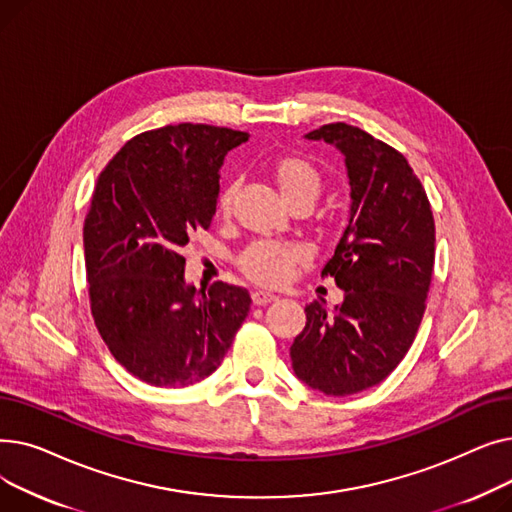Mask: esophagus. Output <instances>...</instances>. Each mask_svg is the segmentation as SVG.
I'll list each match as a JSON object with an SVG mask.
<instances>
[{
  "label": "esophagus",
  "mask_w": 512,
  "mask_h": 512,
  "mask_svg": "<svg viewBox=\"0 0 512 512\" xmlns=\"http://www.w3.org/2000/svg\"><path fill=\"white\" fill-rule=\"evenodd\" d=\"M278 297L274 292H270V290H263V288H257V290H253V303L255 305H267V303H272V301H276Z\"/></svg>",
  "instance_id": "esophagus-1"
}]
</instances>
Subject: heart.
I'll return each mask as SVG.
<instances>
[{
    "mask_svg": "<svg viewBox=\"0 0 512 512\" xmlns=\"http://www.w3.org/2000/svg\"><path fill=\"white\" fill-rule=\"evenodd\" d=\"M274 180L288 203L303 199L313 203L321 193V174L313 164L299 157L280 159L274 166ZM234 191V182L222 188V193L218 197V209L222 213L230 211ZM305 257L307 251L301 245H294V242L257 240L238 257V265L251 280L259 284L278 286L284 284L294 274L297 265L303 263Z\"/></svg>",
    "mask_w": 512,
    "mask_h": 512,
    "instance_id": "1",
    "label": "heart"
}]
</instances>
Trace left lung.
<instances>
[{
	"instance_id": "left-lung-1",
	"label": "left lung",
	"mask_w": 512,
	"mask_h": 512,
	"mask_svg": "<svg viewBox=\"0 0 512 512\" xmlns=\"http://www.w3.org/2000/svg\"><path fill=\"white\" fill-rule=\"evenodd\" d=\"M305 137L344 155L351 215L321 270L344 301L332 313L326 301L305 307L307 324L290 359L309 388L348 396L384 382L409 353L432 282L436 226L425 188L394 147L344 122Z\"/></svg>"
}]
</instances>
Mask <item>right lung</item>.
<instances>
[{
	"label": "right lung",
	"instance_id": "obj_1",
	"mask_svg": "<svg viewBox=\"0 0 512 512\" xmlns=\"http://www.w3.org/2000/svg\"><path fill=\"white\" fill-rule=\"evenodd\" d=\"M247 132L176 124L130 139L99 174L85 218L95 326L114 359L157 388L205 380L249 315L247 288L184 282L182 249L207 230L220 168Z\"/></svg>",
	"mask_w": 512,
	"mask_h": 512
}]
</instances>
